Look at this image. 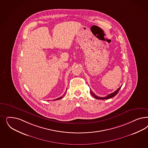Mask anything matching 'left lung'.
<instances>
[{
    "label": "left lung",
    "mask_w": 148,
    "mask_h": 148,
    "mask_svg": "<svg viewBox=\"0 0 148 148\" xmlns=\"http://www.w3.org/2000/svg\"><path fill=\"white\" fill-rule=\"evenodd\" d=\"M121 86L120 87H119V88H118L114 92H112V93L110 94L109 95H108L107 96L104 97H98L95 94L92 92V91L90 89L91 94L92 95V96L94 97H95V98L96 99H99V100H106V99H110V98H112V97H114L118 93V92H119V91L120 89V88H121Z\"/></svg>",
    "instance_id": "8db88e82"
}]
</instances>
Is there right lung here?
I'll return each mask as SVG.
<instances>
[{"instance_id":"obj_1","label":"right lung","mask_w":148,"mask_h":148,"mask_svg":"<svg viewBox=\"0 0 148 148\" xmlns=\"http://www.w3.org/2000/svg\"><path fill=\"white\" fill-rule=\"evenodd\" d=\"M66 92L67 91H66V92H65L64 93V94L63 95V96H61V97H59V98H58V99H55V100H54V101L58 100H60V99H62V97H63V96H65V94H66Z\"/></svg>"}]
</instances>
